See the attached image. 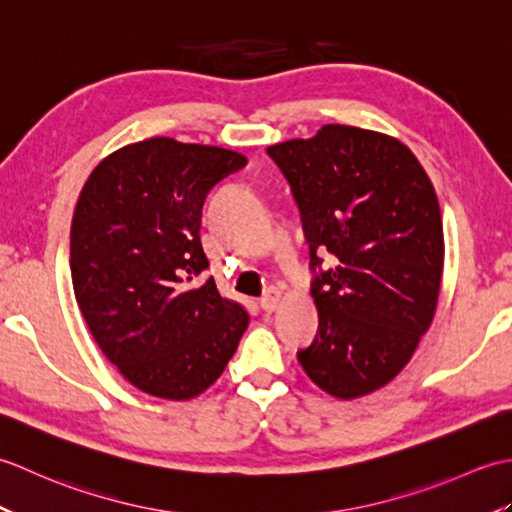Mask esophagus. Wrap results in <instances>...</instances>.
I'll list each match as a JSON object with an SVG mask.
<instances>
[{
    "label": "esophagus",
    "instance_id": "esophagus-1",
    "mask_svg": "<svg viewBox=\"0 0 512 512\" xmlns=\"http://www.w3.org/2000/svg\"><path fill=\"white\" fill-rule=\"evenodd\" d=\"M279 299H281L279 290H268L266 295L259 299V308H262L264 312H273L279 306Z\"/></svg>",
    "mask_w": 512,
    "mask_h": 512
}]
</instances>
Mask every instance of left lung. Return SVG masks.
Returning <instances> with one entry per match:
<instances>
[{
    "label": "left lung",
    "instance_id": "left-lung-1",
    "mask_svg": "<svg viewBox=\"0 0 512 512\" xmlns=\"http://www.w3.org/2000/svg\"><path fill=\"white\" fill-rule=\"evenodd\" d=\"M266 154L290 184L310 248L319 330L299 363L328 394L365 396L409 363L436 312V189L396 138L350 125H325ZM323 254L333 255L330 269Z\"/></svg>",
    "mask_w": 512,
    "mask_h": 512
}]
</instances>
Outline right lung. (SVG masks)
I'll return each instance as SVG.
<instances>
[{
  "label": "right lung",
  "mask_w": 512,
  "mask_h": 512,
  "mask_svg": "<svg viewBox=\"0 0 512 512\" xmlns=\"http://www.w3.org/2000/svg\"><path fill=\"white\" fill-rule=\"evenodd\" d=\"M235 151L149 138L107 156L76 202L74 297L107 361L145 394L184 400L211 387L248 314L222 299L200 242L215 184L242 171Z\"/></svg>",
  "instance_id": "right-lung-1"
}]
</instances>
